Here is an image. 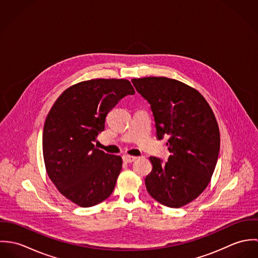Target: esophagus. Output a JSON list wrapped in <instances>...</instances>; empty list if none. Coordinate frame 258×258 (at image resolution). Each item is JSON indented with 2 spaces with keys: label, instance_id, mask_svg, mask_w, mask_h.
<instances>
[{
  "label": "esophagus",
  "instance_id": "esophagus-1",
  "mask_svg": "<svg viewBox=\"0 0 258 258\" xmlns=\"http://www.w3.org/2000/svg\"><path fill=\"white\" fill-rule=\"evenodd\" d=\"M122 159H123V161H124L125 163H132V162H134V161L137 159V157H135V156H129V155H125V156H123V157H122Z\"/></svg>",
  "mask_w": 258,
  "mask_h": 258
}]
</instances>
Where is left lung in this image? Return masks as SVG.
<instances>
[{
  "instance_id": "1",
  "label": "left lung",
  "mask_w": 258,
  "mask_h": 258,
  "mask_svg": "<svg viewBox=\"0 0 258 258\" xmlns=\"http://www.w3.org/2000/svg\"><path fill=\"white\" fill-rule=\"evenodd\" d=\"M137 92L151 105L159 140L167 139L168 162L150 157L145 179L150 196L169 208L198 198L210 183L220 152L214 112L196 89L167 77L134 78Z\"/></svg>"
}]
</instances>
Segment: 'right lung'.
I'll return each instance as SVG.
<instances>
[{
	"label": "right lung",
	"instance_id": "obj_1",
	"mask_svg": "<svg viewBox=\"0 0 258 258\" xmlns=\"http://www.w3.org/2000/svg\"><path fill=\"white\" fill-rule=\"evenodd\" d=\"M126 79H91L68 88L48 112L42 133L47 175L67 199L82 208L105 201L122 169V158L94 146L108 112L134 94Z\"/></svg>",
	"mask_w": 258,
	"mask_h": 258
}]
</instances>
